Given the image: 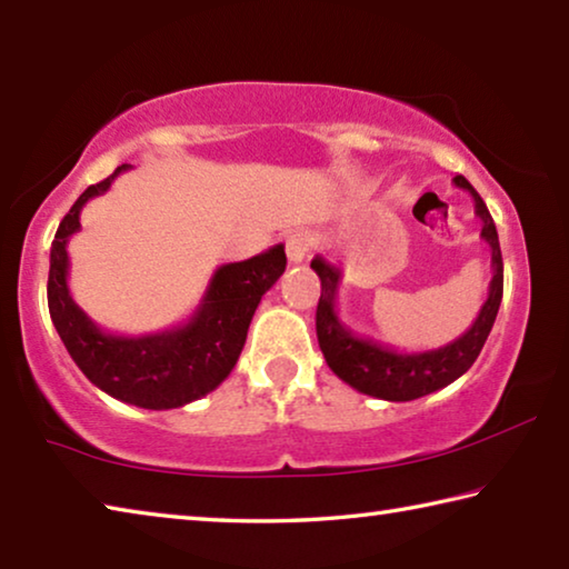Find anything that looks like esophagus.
<instances>
[{"label":"esophagus","instance_id":"esophagus-1","mask_svg":"<svg viewBox=\"0 0 569 569\" xmlns=\"http://www.w3.org/2000/svg\"><path fill=\"white\" fill-rule=\"evenodd\" d=\"M313 248V238L311 233H306V230H296L286 238V256H288V263H301L303 258L308 256V250Z\"/></svg>","mask_w":569,"mask_h":569}]
</instances>
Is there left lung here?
<instances>
[{
	"label": "left lung",
	"instance_id": "8db88e82",
	"mask_svg": "<svg viewBox=\"0 0 569 569\" xmlns=\"http://www.w3.org/2000/svg\"><path fill=\"white\" fill-rule=\"evenodd\" d=\"M455 186L467 190L471 200H475V213L481 220V238L492 248V281H489L487 301L479 308L475 323L451 343L431 351L407 353L393 351L373 339L356 336L339 319V311H336V291H339L341 283V268L323 261L321 256H316L311 261L316 276L321 278V298L319 308H316V333H319L323 359L331 366L336 377L356 391L383 401H411L435 393L469 371L489 331H492L505 288V266L497 228L485 200L471 188V182L465 176H457Z\"/></svg>",
	"mask_w": 569,
	"mask_h": 569
}]
</instances>
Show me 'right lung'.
<instances>
[{"label":"right lung","instance_id":"obj_1","mask_svg":"<svg viewBox=\"0 0 569 569\" xmlns=\"http://www.w3.org/2000/svg\"><path fill=\"white\" fill-rule=\"evenodd\" d=\"M124 170L130 166L90 186L62 218L50 250L47 303L67 353L94 387L140 409H178L218 389L233 371L258 303L286 271V250L278 243L248 261L220 266L186 323L146 336L104 331L70 293L67 243L80 230L84 203L108 192Z\"/></svg>","mask_w":569,"mask_h":569}]
</instances>
